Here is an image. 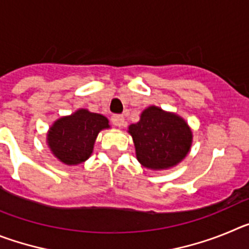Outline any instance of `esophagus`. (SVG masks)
I'll return each mask as SVG.
<instances>
[{
  "instance_id": "34e87169",
  "label": "esophagus",
  "mask_w": 249,
  "mask_h": 249,
  "mask_svg": "<svg viewBox=\"0 0 249 249\" xmlns=\"http://www.w3.org/2000/svg\"><path fill=\"white\" fill-rule=\"evenodd\" d=\"M112 123H113L116 127H123L126 126V121L122 114H113L112 116Z\"/></svg>"
}]
</instances>
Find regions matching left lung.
Masks as SVG:
<instances>
[{"label": "left lung", "mask_w": 249, "mask_h": 249, "mask_svg": "<svg viewBox=\"0 0 249 249\" xmlns=\"http://www.w3.org/2000/svg\"><path fill=\"white\" fill-rule=\"evenodd\" d=\"M136 156L149 169H167L188 155L192 146V131L178 114L149 106L141 113L137 123L128 127Z\"/></svg>", "instance_id": "8db88e82"}]
</instances>
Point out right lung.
Wrapping results in <instances>:
<instances>
[{
  "label": "right lung",
  "instance_id": "1",
  "mask_svg": "<svg viewBox=\"0 0 249 249\" xmlns=\"http://www.w3.org/2000/svg\"><path fill=\"white\" fill-rule=\"evenodd\" d=\"M105 128H109L105 116L85 108L77 109L50 127L47 144L57 160L67 166H76L91 157L96 138Z\"/></svg>",
  "mask_w": 249,
  "mask_h": 249
}]
</instances>
